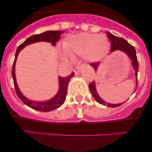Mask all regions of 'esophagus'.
I'll use <instances>...</instances> for the list:
<instances>
[{"mask_svg": "<svg viewBox=\"0 0 152 152\" xmlns=\"http://www.w3.org/2000/svg\"><path fill=\"white\" fill-rule=\"evenodd\" d=\"M82 66V65H79V64H78L77 65H76V67H74V73H76V74H79V71H80V68Z\"/></svg>", "mask_w": 152, "mask_h": 152, "instance_id": "esophagus-1", "label": "esophagus"}]
</instances>
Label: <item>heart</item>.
<instances>
[{
    "instance_id": "obj_1",
    "label": "heart",
    "mask_w": 152,
    "mask_h": 152,
    "mask_svg": "<svg viewBox=\"0 0 152 152\" xmlns=\"http://www.w3.org/2000/svg\"><path fill=\"white\" fill-rule=\"evenodd\" d=\"M65 50L69 55H84L90 62L99 61L107 55L110 42L103 35L82 33L68 37L64 43Z\"/></svg>"
}]
</instances>
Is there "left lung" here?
Returning a JSON list of instances; mask_svg holds the SVG:
<instances>
[{"label":"left lung","mask_w":152,"mask_h":152,"mask_svg":"<svg viewBox=\"0 0 152 152\" xmlns=\"http://www.w3.org/2000/svg\"><path fill=\"white\" fill-rule=\"evenodd\" d=\"M107 37L110 39V42H111V50L110 52H113L114 50H121L122 51L125 52L129 56L130 59H132V66L134 67V70H135V76L136 79H137V72H138V61H137V55H136V50L134 46L131 45V44L129 43L126 40L123 39L121 37H116L113 35L112 34H110V32H107ZM90 65L94 68L95 71H96L97 70V67H99V62H92L90 63ZM90 87V90L91 92L92 95L93 96L94 99H96V102H99V104L103 105H107L109 107H119L120 105H121L122 104H109L105 102L104 101L102 100L99 96L98 95L97 92H96V84L95 82H92L89 85Z\"/></svg>","instance_id":"obj_1"}]
</instances>
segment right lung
<instances>
[{
    "instance_id": "right-lung-1",
    "label": "right lung",
    "mask_w": 152,
    "mask_h": 152,
    "mask_svg": "<svg viewBox=\"0 0 152 152\" xmlns=\"http://www.w3.org/2000/svg\"><path fill=\"white\" fill-rule=\"evenodd\" d=\"M64 32L65 31H48L43 32L42 34L33 35V36L30 37L28 39H26L22 44H20L18 46V49H17L16 53H15V59L14 60L12 71V79H13L14 81L15 91H16L18 98L22 101L23 103L35 110H38V111L41 112H50L53 110H56L58 107H60L61 105L63 104L65 101V98H66L67 85H68L70 79L74 76V73L72 72L69 76H66V77H59V90L57 94L56 95V96H54L53 99L45 102H32V101L26 99L25 96H23L21 92L18 89V85H17L15 73V66L17 57H18V55L19 52L20 51V50H22L26 45H29V44L34 43V42L45 41V42H51L52 45L54 46L56 45V42H58L59 39H60V35L63 34Z\"/></svg>"
}]
</instances>
